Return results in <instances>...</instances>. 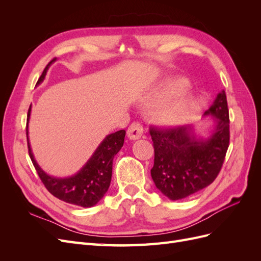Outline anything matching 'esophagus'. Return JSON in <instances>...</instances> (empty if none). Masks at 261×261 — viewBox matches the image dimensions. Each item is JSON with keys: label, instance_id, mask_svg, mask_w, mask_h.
Segmentation results:
<instances>
[{"label": "esophagus", "instance_id": "esophagus-1", "mask_svg": "<svg viewBox=\"0 0 261 261\" xmlns=\"http://www.w3.org/2000/svg\"><path fill=\"white\" fill-rule=\"evenodd\" d=\"M143 134H144L143 126H141L139 123H133L127 129V137L132 140H137L141 138Z\"/></svg>", "mask_w": 261, "mask_h": 261}]
</instances>
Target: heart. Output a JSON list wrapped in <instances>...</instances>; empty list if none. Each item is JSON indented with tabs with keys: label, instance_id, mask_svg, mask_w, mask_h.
Instances as JSON below:
<instances>
[{
	"label": "heart",
	"instance_id": "obj_1",
	"mask_svg": "<svg viewBox=\"0 0 261 261\" xmlns=\"http://www.w3.org/2000/svg\"><path fill=\"white\" fill-rule=\"evenodd\" d=\"M188 82L183 77L170 78L147 93V101L156 106L154 117L165 127H178L186 124L192 116L195 96L186 91Z\"/></svg>",
	"mask_w": 261,
	"mask_h": 261
}]
</instances>
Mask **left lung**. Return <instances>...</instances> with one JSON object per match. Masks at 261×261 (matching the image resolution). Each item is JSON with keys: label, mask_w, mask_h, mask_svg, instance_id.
Instances as JSON below:
<instances>
[{"label": "left lung", "mask_w": 261, "mask_h": 261, "mask_svg": "<svg viewBox=\"0 0 261 261\" xmlns=\"http://www.w3.org/2000/svg\"><path fill=\"white\" fill-rule=\"evenodd\" d=\"M203 116L212 118L206 136L196 125L150 129L154 147L151 177L171 200H180L209 186L222 167L230 141L226 94L221 90Z\"/></svg>", "instance_id": "1"}]
</instances>
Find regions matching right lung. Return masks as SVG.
<instances>
[{"label": "right lung", "instance_id": "obj_1", "mask_svg": "<svg viewBox=\"0 0 261 261\" xmlns=\"http://www.w3.org/2000/svg\"><path fill=\"white\" fill-rule=\"evenodd\" d=\"M55 61H57V59H53L46 65L36 86L40 85L44 81L46 72H48L49 67ZM30 113L31 106L28 110L26 128L29 155L31 161H33L34 167L37 170L39 177L41 178L46 189L57 198L65 202L76 204V206L83 208L93 207L94 204H97L103 198V196L108 192L112 177L113 158L123 147L125 130L121 129L107 135L97 147V149L94 150V152L91 154L88 161L74 175L58 177L50 175L45 171H43V169L38 164L34 155L28 136Z\"/></svg>", "mask_w": 261, "mask_h": 261}]
</instances>
